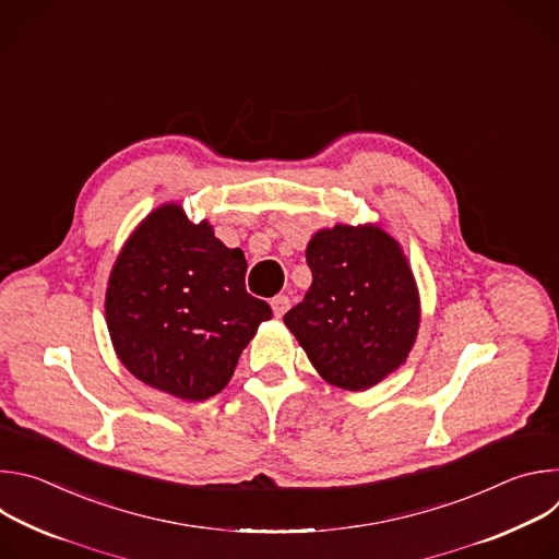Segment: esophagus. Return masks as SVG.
Returning a JSON list of instances; mask_svg holds the SVG:
<instances>
[{
  "mask_svg": "<svg viewBox=\"0 0 559 559\" xmlns=\"http://www.w3.org/2000/svg\"><path fill=\"white\" fill-rule=\"evenodd\" d=\"M272 309L276 316H283L289 309V298L287 296H274L272 298Z\"/></svg>",
  "mask_w": 559,
  "mask_h": 559,
  "instance_id": "esophagus-1",
  "label": "esophagus"
}]
</instances>
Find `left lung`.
I'll use <instances>...</instances> for the list:
<instances>
[{"label": "left lung", "instance_id": "left-lung-1", "mask_svg": "<svg viewBox=\"0 0 559 559\" xmlns=\"http://www.w3.org/2000/svg\"><path fill=\"white\" fill-rule=\"evenodd\" d=\"M311 287L283 321L330 384L362 391L401 367L420 298L401 246L378 225H334L307 243Z\"/></svg>", "mask_w": 559, "mask_h": 559}]
</instances>
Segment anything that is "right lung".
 <instances>
[{"label":"right lung","instance_id":"1","mask_svg":"<svg viewBox=\"0 0 559 559\" xmlns=\"http://www.w3.org/2000/svg\"><path fill=\"white\" fill-rule=\"evenodd\" d=\"M243 252L181 205L156 207L110 272L106 321L119 360L141 382L205 401L231 378L272 307L246 289Z\"/></svg>","mask_w":559,"mask_h":559}]
</instances>
